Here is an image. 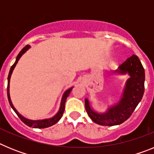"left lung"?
I'll return each instance as SVG.
<instances>
[{"label":"left lung","instance_id":"1","mask_svg":"<svg viewBox=\"0 0 154 154\" xmlns=\"http://www.w3.org/2000/svg\"><path fill=\"white\" fill-rule=\"evenodd\" d=\"M116 72L128 73L130 78L126 82L123 96L119 103L109 107L107 112L99 113L91 108L89 100L85 99L86 112L94 123L101 126H116L130 117L144 93L145 72L138 57L133 55L119 66Z\"/></svg>","mask_w":154,"mask_h":154}]
</instances>
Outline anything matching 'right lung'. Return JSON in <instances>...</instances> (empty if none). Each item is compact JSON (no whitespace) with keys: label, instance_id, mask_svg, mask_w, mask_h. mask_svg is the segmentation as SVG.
I'll return each instance as SVG.
<instances>
[{"label":"right lung","instance_id":"1","mask_svg":"<svg viewBox=\"0 0 154 154\" xmlns=\"http://www.w3.org/2000/svg\"><path fill=\"white\" fill-rule=\"evenodd\" d=\"M30 45H26L24 48H23V49L21 50L19 54L17 55V58H16V61L14 63V65H12L11 68L10 69V72H9V74H8V90H7V92H8V101H9V103H10V106H11V108L13 109V110L14 112H16V114L17 115L21 120L22 121L23 123L24 124H26L27 126H30V127H33V128H38V129H42V128H47V127H49V126H53V125H55V123H57L58 121L60 120V119L62 118V115H63V112H64V110H65V101H66V99L67 97L69 96V95L70 94L71 91L73 87L69 89L68 90L65 91L64 92L63 96H62V100H61V105H60V109L58 110V112H57L56 115L54 116L52 118H49V119H39V120H31V119H26L25 117H24L23 116H21V114L17 112L16 109L14 107L13 104L11 103V97H10V92H9V87H10V79H11V76L12 72H13V70L14 69V67L16 66L17 65V62L18 60L20 59L22 55L24 53L26 52L27 50L29 49Z\"/></svg>","mask_w":154,"mask_h":154}]
</instances>
